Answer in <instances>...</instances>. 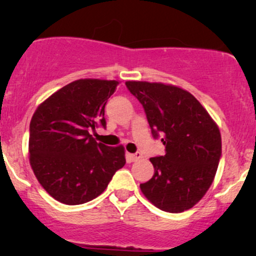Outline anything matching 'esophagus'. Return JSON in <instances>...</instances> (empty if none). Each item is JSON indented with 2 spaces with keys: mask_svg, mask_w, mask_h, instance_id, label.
<instances>
[{
  "mask_svg": "<svg viewBox=\"0 0 256 256\" xmlns=\"http://www.w3.org/2000/svg\"><path fill=\"white\" fill-rule=\"evenodd\" d=\"M131 158V161H137L140 160V158H142V154L140 152H134V154H130V156H128Z\"/></svg>",
  "mask_w": 256,
  "mask_h": 256,
  "instance_id": "1",
  "label": "esophagus"
}]
</instances>
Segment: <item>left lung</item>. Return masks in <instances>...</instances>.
Masks as SVG:
<instances>
[{
  "mask_svg": "<svg viewBox=\"0 0 256 256\" xmlns=\"http://www.w3.org/2000/svg\"><path fill=\"white\" fill-rule=\"evenodd\" d=\"M126 86L144 108L154 137L162 134L164 156L152 158L154 176L140 185L158 210H190L212 185L222 156L216 122L189 91L172 84L128 80Z\"/></svg>",
  "mask_w": 256,
  "mask_h": 256,
  "instance_id": "8db88e82",
  "label": "left lung"
}]
</instances>
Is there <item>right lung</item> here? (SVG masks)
<instances>
[{"instance_id":"add662e5","label":"right lung","mask_w":256,"mask_h":256,"mask_svg":"<svg viewBox=\"0 0 256 256\" xmlns=\"http://www.w3.org/2000/svg\"><path fill=\"white\" fill-rule=\"evenodd\" d=\"M118 80L78 79L37 107L30 122L28 160L37 180L52 198L82 204L104 192L125 165L124 146L98 143L89 130L106 126L104 106Z\"/></svg>"}]
</instances>
